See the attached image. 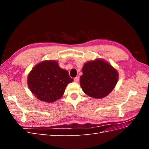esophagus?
Returning <instances> with one entry per match:
<instances>
[{"label":"esophagus","mask_w":149,"mask_h":149,"mask_svg":"<svg viewBox=\"0 0 149 149\" xmlns=\"http://www.w3.org/2000/svg\"><path fill=\"white\" fill-rule=\"evenodd\" d=\"M79 78L78 77V76H77V77H75L74 78V81L75 83H78L79 81Z\"/></svg>","instance_id":"34e87169"}]
</instances>
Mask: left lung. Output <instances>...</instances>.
<instances>
[{"label": "left lung", "mask_w": 149, "mask_h": 149, "mask_svg": "<svg viewBox=\"0 0 149 149\" xmlns=\"http://www.w3.org/2000/svg\"><path fill=\"white\" fill-rule=\"evenodd\" d=\"M82 71L81 87L87 95L94 98L100 99L108 95L118 82V71L102 60L87 62Z\"/></svg>", "instance_id": "1"}]
</instances>
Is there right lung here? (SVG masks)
Instances as JSON below:
<instances>
[{
	"label": "right lung",
	"mask_w": 149,
	"mask_h": 149,
	"mask_svg": "<svg viewBox=\"0 0 149 149\" xmlns=\"http://www.w3.org/2000/svg\"><path fill=\"white\" fill-rule=\"evenodd\" d=\"M66 70L56 61H45L36 65L29 74V88L38 100L53 102L65 93L67 84L73 81Z\"/></svg>",
	"instance_id": "1"
}]
</instances>
